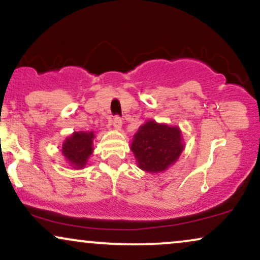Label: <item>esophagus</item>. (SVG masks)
I'll use <instances>...</instances> for the list:
<instances>
[{
	"instance_id": "1",
	"label": "esophagus",
	"mask_w": 260,
	"mask_h": 260,
	"mask_svg": "<svg viewBox=\"0 0 260 260\" xmlns=\"http://www.w3.org/2000/svg\"><path fill=\"white\" fill-rule=\"evenodd\" d=\"M111 123H112V126L116 128V129H120L121 126H122L121 117L120 116H114V118H112V121H111Z\"/></svg>"
}]
</instances>
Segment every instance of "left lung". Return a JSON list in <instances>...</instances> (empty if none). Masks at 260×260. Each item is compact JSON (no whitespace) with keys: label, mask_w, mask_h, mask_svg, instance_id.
I'll use <instances>...</instances> for the list:
<instances>
[{"label":"left lung","mask_w":260,"mask_h":260,"mask_svg":"<svg viewBox=\"0 0 260 260\" xmlns=\"http://www.w3.org/2000/svg\"><path fill=\"white\" fill-rule=\"evenodd\" d=\"M131 149L142 170L158 173L178 160L184 145L179 128L149 121L134 136Z\"/></svg>","instance_id":"left-lung-1"}]
</instances>
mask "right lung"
I'll list each match as a JSON object with an SVG mask.
<instances>
[{"label": "right lung", "instance_id": "add662e5", "mask_svg": "<svg viewBox=\"0 0 260 260\" xmlns=\"http://www.w3.org/2000/svg\"><path fill=\"white\" fill-rule=\"evenodd\" d=\"M93 132H75L62 144V154L75 168H82L93 152Z\"/></svg>", "mask_w": 260, "mask_h": 260}]
</instances>
